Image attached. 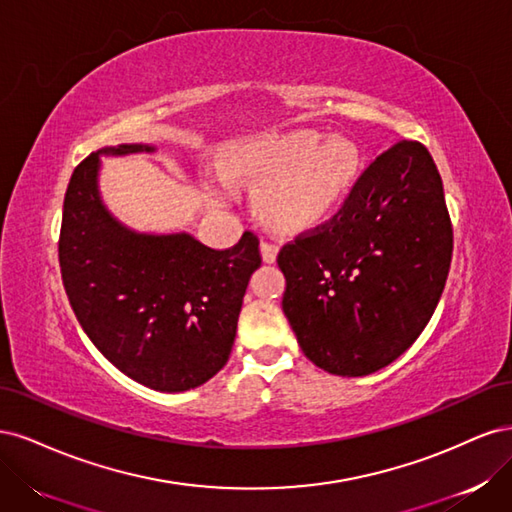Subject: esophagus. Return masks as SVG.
<instances>
[{"label": "esophagus", "mask_w": 512, "mask_h": 512, "mask_svg": "<svg viewBox=\"0 0 512 512\" xmlns=\"http://www.w3.org/2000/svg\"><path fill=\"white\" fill-rule=\"evenodd\" d=\"M262 258H265V262H275V258H277V243L262 241Z\"/></svg>", "instance_id": "1"}]
</instances>
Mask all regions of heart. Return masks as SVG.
<instances>
[{"label": "heart", "mask_w": 512, "mask_h": 512, "mask_svg": "<svg viewBox=\"0 0 512 512\" xmlns=\"http://www.w3.org/2000/svg\"><path fill=\"white\" fill-rule=\"evenodd\" d=\"M356 166V151L350 143L327 141L299 132L277 147L262 168V181L271 185L265 211L277 224H301L316 215L335 196Z\"/></svg>", "instance_id": "obj_1"}]
</instances>
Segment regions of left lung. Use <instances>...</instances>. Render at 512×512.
<instances>
[{"instance_id": "1", "label": "left lung", "mask_w": 512, "mask_h": 512, "mask_svg": "<svg viewBox=\"0 0 512 512\" xmlns=\"http://www.w3.org/2000/svg\"><path fill=\"white\" fill-rule=\"evenodd\" d=\"M453 224L427 147L399 141L354 181L322 224L280 254L284 314L305 356L335 376L393 363L436 312Z\"/></svg>"}]
</instances>
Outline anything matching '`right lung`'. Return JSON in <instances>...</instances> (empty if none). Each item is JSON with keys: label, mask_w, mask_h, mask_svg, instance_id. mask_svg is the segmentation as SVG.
Returning <instances> with one entry per match:
<instances>
[{"label": "right lung", "mask_w": 512, "mask_h": 512, "mask_svg": "<svg viewBox=\"0 0 512 512\" xmlns=\"http://www.w3.org/2000/svg\"><path fill=\"white\" fill-rule=\"evenodd\" d=\"M153 151L119 145L74 168L59 232L61 280L76 320L128 378L153 391L196 389L226 365L243 294L260 267V241L213 250L192 235H138L106 211L100 153Z\"/></svg>", "instance_id": "1"}]
</instances>
